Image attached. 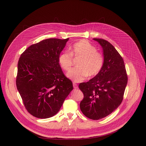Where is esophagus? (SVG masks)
I'll use <instances>...</instances> for the list:
<instances>
[{"mask_svg": "<svg viewBox=\"0 0 146 146\" xmlns=\"http://www.w3.org/2000/svg\"><path fill=\"white\" fill-rule=\"evenodd\" d=\"M73 88H74V89H78V85H77V84H76V83L73 82Z\"/></svg>", "mask_w": 146, "mask_h": 146, "instance_id": "1", "label": "esophagus"}]
</instances>
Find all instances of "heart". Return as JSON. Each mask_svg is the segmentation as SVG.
I'll return each mask as SVG.
<instances>
[{
    "mask_svg": "<svg viewBox=\"0 0 146 146\" xmlns=\"http://www.w3.org/2000/svg\"><path fill=\"white\" fill-rule=\"evenodd\" d=\"M79 59L78 67L69 72L67 76L75 82L85 80L88 75L90 77L96 76L101 72L104 64V58L101 52L89 41L82 40L74 43L70 48V53L67 51L60 54L58 63L65 71L70 70L73 65V58Z\"/></svg>",
    "mask_w": 146,
    "mask_h": 146,
    "instance_id": "1",
    "label": "heart"
}]
</instances>
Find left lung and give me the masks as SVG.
<instances>
[{
	"instance_id": "1",
	"label": "left lung",
	"mask_w": 146,
	"mask_h": 146,
	"mask_svg": "<svg viewBox=\"0 0 146 146\" xmlns=\"http://www.w3.org/2000/svg\"><path fill=\"white\" fill-rule=\"evenodd\" d=\"M94 40L103 49L104 64L94 78L79 84L84 95L80 108L86 117L98 120L109 115L120 105L128 78L123 58L113 46L104 39Z\"/></svg>"
}]
</instances>
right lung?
Segmentation results:
<instances>
[{"label":"right lung","mask_w":146,"mask_h":146,"mask_svg":"<svg viewBox=\"0 0 146 146\" xmlns=\"http://www.w3.org/2000/svg\"><path fill=\"white\" fill-rule=\"evenodd\" d=\"M68 39H46L29 46L21 55L16 85L26 110L35 117L55 115L73 89L58 63Z\"/></svg>","instance_id":"right-lung-1"}]
</instances>
